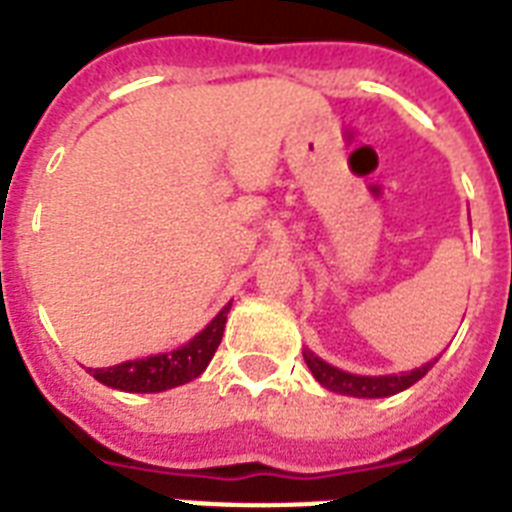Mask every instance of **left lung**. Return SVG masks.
<instances>
[{
	"mask_svg": "<svg viewBox=\"0 0 512 512\" xmlns=\"http://www.w3.org/2000/svg\"><path fill=\"white\" fill-rule=\"evenodd\" d=\"M304 360H307L312 376H315L326 390L339 392V395H352V398H387V395H395V392L406 390L411 384H417L419 379L438 363V358H435L430 360V363H425V366L414 368V371H406V374L358 376L347 374V371H339V368L326 363V360H320L318 355L310 350H304Z\"/></svg>",
	"mask_w": 512,
	"mask_h": 512,
	"instance_id": "1",
	"label": "left lung"
}]
</instances>
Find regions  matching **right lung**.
I'll list each match as a JSON object with an SVG mask.
<instances>
[{
	"label": "right lung",
	"mask_w": 512,
	"mask_h": 512,
	"mask_svg": "<svg viewBox=\"0 0 512 512\" xmlns=\"http://www.w3.org/2000/svg\"><path fill=\"white\" fill-rule=\"evenodd\" d=\"M229 307L232 304H227L192 342H186L178 350L160 352V355H149L141 360H125L120 366L87 368V371L106 387L125 392H162L192 382L208 368L211 358L219 350Z\"/></svg>",
	"instance_id": "add662e5"
}]
</instances>
